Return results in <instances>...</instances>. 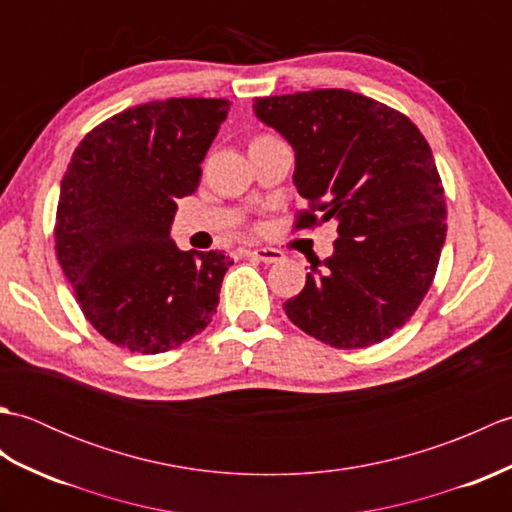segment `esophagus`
<instances>
[{"label":"esophagus","mask_w":512,"mask_h":512,"mask_svg":"<svg viewBox=\"0 0 512 512\" xmlns=\"http://www.w3.org/2000/svg\"><path fill=\"white\" fill-rule=\"evenodd\" d=\"M248 255L259 259V262H264V264L284 262V253H281V250H277V248H255V250H250Z\"/></svg>","instance_id":"esophagus-1"}]
</instances>
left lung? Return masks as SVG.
Listing matches in <instances>:
<instances>
[{"mask_svg":"<svg viewBox=\"0 0 512 512\" xmlns=\"http://www.w3.org/2000/svg\"><path fill=\"white\" fill-rule=\"evenodd\" d=\"M253 107L295 149L292 180L308 200L297 231L339 222L334 253L312 262L306 288L284 303L288 319L339 350L389 339L431 288L447 237L429 143L405 114L350 90L266 96Z\"/></svg>","mask_w":512,"mask_h":512,"instance_id":"1","label":"left lung"}]
</instances>
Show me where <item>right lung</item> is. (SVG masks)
Returning a JSON list of instances; mask_svg holds the SVG:
<instances>
[{
    "label": "right lung",
    "instance_id": "add662e5",
    "mask_svg": "<svg viewBox=\"0 0 512 512\" xmlns=\"http://www.w3.org/2000/svg\"><path fill=\"white\" fill-rule=\"evenodd\" d=\"M228 110L226 99L129 107L85 134L61 180L57 259L85 319L129 352L173 350L220 303L233 259L180 250L169 231Z\"/></svg>",
    "mask_w": 512,
    "mask_h": 512
}]
</instances>
